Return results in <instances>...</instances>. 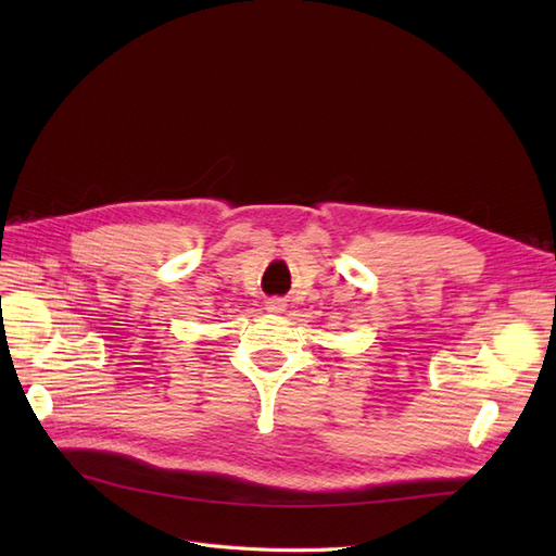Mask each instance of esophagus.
Masks as SVG:
<instances>
[{
	"label": "esophagus",
	"mask_w": 556,
	"mask_h": 556,
	"mask_svg": "<svg viewBox=\"0 0 556 556\" xmlns=\"http://www.w3.org/2000/svg\"><path fill=\"white\" fill-rule=\"evenodd\" d=\"M266 311L268 313H282L285 311V301L282 299H268L266 301Z\"/></svg>",
	"instance_id": "34e87169"
}]
</instances>
